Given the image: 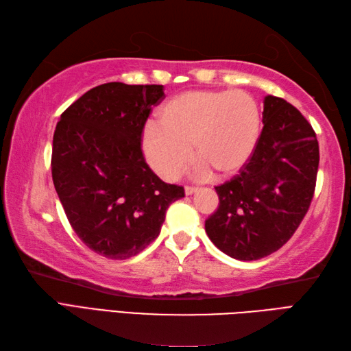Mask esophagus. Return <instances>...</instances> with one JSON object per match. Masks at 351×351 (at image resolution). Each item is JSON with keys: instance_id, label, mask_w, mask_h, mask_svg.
<instances>
[{"instance_id": "1", "label": "esophagus", "mask_w": 351, "mask_h": 351, "mask_svg": "<svg viewBox=\"0 0 351 351\" xmlns=\"http://www.w3.org/2000/svg\"><path fill=\"white\" fill-rule=\"evenodd\" d=\"M198 192V188H193V186H186L184 188V193L186 195H192V193Z\"/></svg>"}]
</instances>
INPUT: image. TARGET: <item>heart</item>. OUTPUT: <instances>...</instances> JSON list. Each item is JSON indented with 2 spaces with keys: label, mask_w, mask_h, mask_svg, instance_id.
Instances as JSON below:
<instances>
[{
  "label": "heart",
  "mask_w": 351,
  "mask_h": 351,
  "mask_svg": "<svg viewBox=\"0 0 351 351\" xmlns=\"http://www.w3.org/2000/svg\"><path fill=\"white\" fill-rule=\"evenodd\" d=\"M158 123L145 128L143 152L156 173L174 180L191 162V144L199 159L198 178L210 177L212 169L219 176L237 173L255 150L261 117L245 91L193 90L168 100Z\"/></svg>",
  "instance_id": "1"
}]
</instances>
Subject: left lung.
Returning <instances> with one entry per match:
<instances>
[{"label":"left lung","mask_w":351,"mask_h":351,"mask_svg":"<svg viewBox=\"0 0 351 351\" xmlns=\"http://www.w3.org/2000/svg\"><path fill=\"white\" fill-rule=\"evenodd\" d=\"M263 130L245 167L216 186L219 207L206 232L223 254L260 260L291 239L314 197L318 141L313 126L293 105L264 97Z\"/></svg>","instance_id":"left-lung-1"}]
</instances>
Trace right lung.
Returning a JSON list of instances; mask_svg holds the SVG:
<instances>
[{
	"label": "right lung",
	"instance_id": "right-lung-1",
	"mask_svg": "<svg viewBox=\"0 0 351 351\" xmlns=\"http://www.w3.org/2000/svg\"><path fill=\"white\" fill-rule=\"evenodd\" d=\"M163 85L108 82L61 114L52 141V180L67 219L91 251L111 260L139 254L159 236L183 186L147 165L143 130Z\"/></svg>",
	"mask_w": 351,
	"mask_h": 351
}]
</instances>
